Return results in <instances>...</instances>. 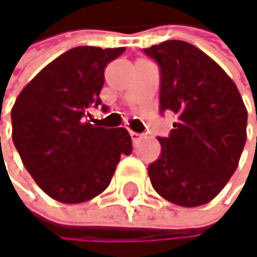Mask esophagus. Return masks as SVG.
Wrapping results in <instances>:
<instances>
[{"instance_id": "1", "label": "esophagus", "mask_w": 257, "mask_h": 257, "mask_svg": "<svg viewBox=\"0 0 257 257\" xmlns=\"http://www.w3.org/2000/svg\"><path fill=\"white\" fill-rule=\"evenodd\" d=\"M130 136H131V140H133L134 143H137V142L142 139V134H139V133H134V131H131V133H130Z\"/></svg>"}]
</instances>
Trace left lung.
I'll list each match as a JSON object with an SVG mask.
<instances>
[{"label":"left lung","instance_id":"1","mask_svg":"<svg viewBox=\"0 0 257 257\" xmlns=\"http://www.w3.org/2000/svg\"><path fill=\"white\" fill-rule=\"evenodd\" d=\"M143 51L160 68V112L177 118L169 137H158L161 155L148 168L152 187L177 206L207 204L236 171L247 140L242 97L189 42L164 41Z\"/></svg>","mask_w":257,"mask_h":257}]
</instances>
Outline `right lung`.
Masks as SVG:
<instances>
[{
	"label": "right lung",
	"mask_w": 257,
	"mask_h": 257,
	"mask_svg": "<svg viewBox=\"0 0 257 257\" xmlns=\"http://www.w3.org/2000/svg\"><path fill=\"white\" fill-rule=\"evenodd\" d=\"M124 51L76 47L42 68L12 108V139L26 169L53 199L77 204L102 193L120 155L133 152L124 127L93 124L105 67ZM106 112L108 106L102 105Z\"/></svg>",
	"instance_id": "add662e5"
}]
</instances>
